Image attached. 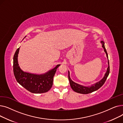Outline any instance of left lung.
Masks as SVG:
<instances>
[{
	"instance_id": "1",
	"label": "left lung",
	"mask_w": 123,
	"mask_h": 123,
	"mask_svg": "<svg viewBox=\"0 0 123 123\" xmlns=\"http://www.w3.org/2000/svg\"><path fill=\"white\" fill-rule=\"evenodd\" d=\"M101 43H102V47L104 48L105 52L106 54V56L108 58V54L107 52V51L106 50V48L105 47V45H104V41H102L101 42ZM108 67L107 68V72H106L104 77H103V79H101L100 81L97 82L96 83L94 84L91 85V86H83L80 84H78L74 82H73L71 79L70 78V72L69 71H68V78H69V82H70V84L71 86V87L73 89V90L74 91L78 93H80V94H87L89 93H91L93 92H94L96 90H98L100 88H101L104 84L105 83L107 77L109 74L110 73V66H109V60L108 61Z\"/></svg>"
}]
</instances>
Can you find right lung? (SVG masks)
Instances as JSON below:
<instances>
[{"mask_svg": "<svg viewBox=\"0 0 123 123\" xmlns=\"http://www.w3.org/2000/svg\"><path fill=\"white\" fill-rule=\"evenodd\" d=\"M19 48L20 47L16 50L13 57V73L17 82L25 89L33 93H43L49 91L53 85V77L57 68L60 65V64L42 74L24 72L20 69L18 63L17 57Z\"/></svg>", "mask_w": 123, "mask_h": 123, "instance_id": "obj_1", "label": "right lung"}]
</instances>
